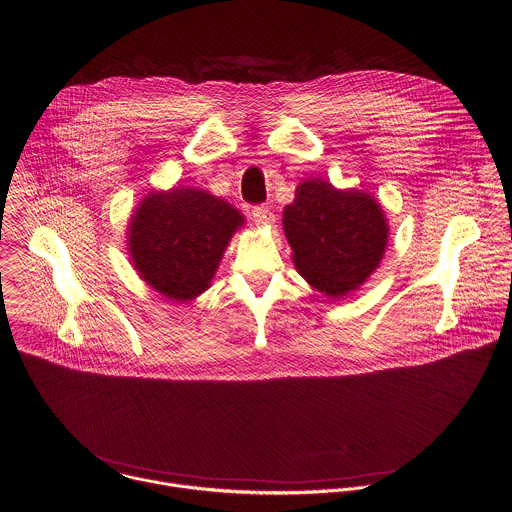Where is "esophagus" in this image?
<instances>
[{
  "label": "esophagus",
  "instance_id": "esophagus-1",
  "mask_svg": "<svg viewBox=\"0 0 512 512\" xmlns=\"http://www.w3.org/2000/svg\"><path fill=\"white\" fill-rule=\"evenodd\" d=\"M251 217H253V221H255L257 225H261V227H267V225H271V223L275 221V215H273V211H271L267 205H257V207H253V209H251Z\"/></svg>",
  "mask_w": 512,
  "mask_h": 512
}]
</instances>
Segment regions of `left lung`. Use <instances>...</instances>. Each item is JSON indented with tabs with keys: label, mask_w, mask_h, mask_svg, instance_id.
I'll list each match as a JSON object with an SVG mask.
<instances>
[{
	"label": "left lung",
	"mask_w": 512,
	"mask_h": 512,
	"mask_svg": "<svg viewBox=\"0 0 512 512\" xmlns=\"http://www.w3.org/2000/svg\"><path fill=\"white\" fill-rule=\"evenodd\" d=\"M283 229L293 263L310 287L344 297L378 269L388 223L380 204L360 190H336L324 180L297 186L283 209Z\"/></svg>",
	"instance_id": "obj_1"
}]
</instances>
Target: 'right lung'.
I'll return each instance as SVG.
<instances>
[{
	"instance_id": "obj_1",
	"label": "right lung",
	"mask_w": 512,
	"mask_h": 512,
	"mask_svg": "<svg viewBox=\"0 0 512 512\" xmlns=\"http://www.w3.org/2000/svg\"><path fill=\"white\" fill-rule=\"evenodd\" d=\"M243 215L196 188L150 192L128 223V253L138 275L176 303L209 289Z\"/></svg>"
}]
</instances>
